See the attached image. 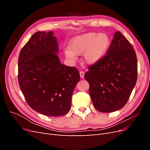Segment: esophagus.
<instances>
[{
  "mask_svg": "<svg viewBox=\"0 0 150 150\" xmlns=\"http://www.w3.org/2000/svg\"><path fill=\"white\" fill-rule=\"evenodd\" d=\"M79 74H80V77L81 78H84V71H80L79 72Z\"/></svg>",
  "mask_w": 150,
  "mask_h": 150,
  "instance_id": "obj_1",
  "label": "esophagus"
}]
</instances>
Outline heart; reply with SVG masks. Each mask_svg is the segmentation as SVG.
Masks as SVG:
<instances>
[{"mask_svg":"<svg viewBox=\"0 0 150 150\" xmlns=\"http://www.w3.org/2000/svg\"><path fill=\"white\" fill-rule=\"evenodd\" d=\"M110 44V38L107 34L88 33L72 39L69 43V49L64 50V55L66 58L74 61L78 55L84 52V61L93 65L100 61L106 55Z\"/></svg>","mask_w":150,"mask_h":150,"instance_id":"1","label":"heart"}]
</instances>
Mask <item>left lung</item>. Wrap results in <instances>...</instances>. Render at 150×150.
<instances>
[{
    "label": "left lung",
    "instance_id": "obj_1",
    "mask_svg": "<svg viewBox=\"0 0 150 150\" xmlns=\"http://www.w3.org/2000/svg\"><path fill=\"white\" fill-rule=\"evenodd\" d=\"M137 74L135 51L125 36L116 31L106 55L84 74L94 108L102 112L120 110L128 100Z\"/></svg>",
    "mask_w": 150,
    "mask_h": 150
}]
</instances>
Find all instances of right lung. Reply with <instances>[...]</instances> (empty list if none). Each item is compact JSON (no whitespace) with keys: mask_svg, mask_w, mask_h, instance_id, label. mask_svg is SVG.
Here are the masks:
<instances>
[{"mask_svg":"<svg viewBox=\"0 0 150 150\" xmlns=\"http://www.w3.org/2000/svg\"><path fill=\"white\" fill-rule=\"evenodd\" d=\"M53 31L37 32L22 47L18 61V81L29 106L48 116L66 115L80 81L75 67L61 63Z\"/></svg>","mask_w":150,"mask_h":150,"instance_id":"right-lung-1","label":"right lung"}]
</instances>
